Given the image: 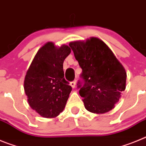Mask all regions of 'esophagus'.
Listing matches in <instances>:
<instances>
[{
  "mask_svg": "<svg viewBox=\"0 0 146 146\" xmlns=\"http://www.w3.org/2000/svg\"><path fill=\"white\" fill-rule=\"evenodd\" d=\"M76 82H77V81H76V80H74V81H72V82H71L70 85H71V86H72V87L73 88H75Z\"/></svg>",
  "mask_w": 146,
  "mask_h": 146,
  "instance_id": "esophagus-1",
  "label": "esophagus"
}]
</instances>
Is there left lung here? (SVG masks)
Returning <instances> with one entry per match:
<instances>
[{
    "label": "left lung",
    "instance_id": "left-lung-1",
    "mask_svg": "<svg viewBox=\"0 0 146 146\" xmlns=\"http://www.w3.org/2000/svg\"><path fill=\"white\" fill-rule=\"evenodd\" d=\"M69 47L82 70L83 82L79 81L77 86L86 109L97 114L111 110L126 88V72L122 64L96 37L70 42Z\"/></svg>",
    "mask_w": 146,
    "mask_h": 146
}]
</instances>
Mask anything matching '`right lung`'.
Here are the masks:
<instances>
[{
    "mask_svg": "<svg viewBox=\"0 0 146 146\" xmlns=\"http://www.w3.org/2000/svg\"><path fill=\"white\" fill-rule=\"evenodd\" d=\"M69 46L43 45L35 55L24 80L30 107L44 118H55L64 110L72 91L64 79L63 64L70 54Z\"/></svg>",
    "mask_w": 146,
    "mask_h": 146,
    "instance_id": "1",
    "label": "right lung"
}]
</instances>
